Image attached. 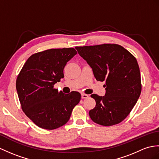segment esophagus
Masks as SVG:
<instances>
[{
  "mask_svg": "<svg viewBox=\"0 0 159 159\" xmlns=\"http://www.w3.org/2000/svg\"><path fill=\"white\" fill-rule=\"evenodd\" d=\"M88 97H89V95H87V94H85V93L81 94V98H82L83 99H86Z\"/></svg>",
  "mask_w": 159,
  "mask_h": 159,
  "instance_id": "obj_1",
  "label": "esophagus"
}]
</instances>
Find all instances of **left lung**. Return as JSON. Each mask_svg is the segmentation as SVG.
<instances>
[{
    "label": "left lung",
    "mask_w": 159,
    "mask_h": 159,
    "mask_svg": "<svg viewBox=\"0 0 159 159\" xmlns=\"http://www.w3.org/2000/svg\"><path fill=\"white\" fill-rule=\"evenodd\" d=\"M92 68L95 78L106 81L104 96L92 94L96 105L89 111L95 123L119 124L135 105L142 91L139 68L135 57L116 44L75 47Z\"/></svg>",
    "instance_id": "left-lung-1"
}]
</instances>
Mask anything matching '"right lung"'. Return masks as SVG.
<instances>
[{"mask_svg":"<svg viewBox=\"0 0 159 159\" xmlns=\"http://www.w3.org/2000/svg\"><path fill=\"white\" fill-rule=\"evenodd\" d=\"M77 53L74 48L51 49L32 55L17 76L16 89L21 108L38 127L52 130L69 120L81 95L65 94L53 85L64 78V68Z\"/></svg>","mask_w":159,"mask_h":159,"instance_id":"add662e5","label":"right lung"}]
</instances>
